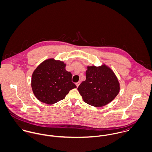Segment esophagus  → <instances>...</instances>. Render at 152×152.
Masks as SVG:
<instances>
[{
    "mask_svg": "<svg viewBox=\"0 0 152 152\" xmlns=\"http://www.w3.org/2000/svg\"><path fill=\"white\" fill-rule=\"evenodd\" d=\"M80 82H78V83H77L75 84V85H76L77 87H78V86H80Z\"/></svg>",
    "mask_w": 152,
    "mask_h": 152,
    "instance_id": "34e87169",
    "label": "esophagus"
}]
</instances>
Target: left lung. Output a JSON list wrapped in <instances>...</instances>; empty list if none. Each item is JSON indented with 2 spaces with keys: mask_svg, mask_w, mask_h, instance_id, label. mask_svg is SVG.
Instances as JSON below:
<instances>
[{
  "mask_svg": "<svg viewBox=\"0 0 152 152\" xmlns=\"http://www.w3.org/2000/svg\"><path fill=\"white\" fill-rule=\"evenodd\" d=\"M78 90L85 102L101 107L115 98L119 92L120 84L114 72L107 65L88 66L86 80Z\"/></svg>",
  "mask_w": 152,
  "mask_h": 152,
  "instance_id": "1",
  "label": "left lung"
}]
</instances>
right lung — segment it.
Segmentation results:
<instances>
[{"label": "right lung", "instance_id": "right-lung-1", "mask_svg": "<svg viewBox=\"0 0 152 152\" xmlns=\"http://www.w3.org/2000/svg\"><path fill=\"white\" fill-rule=\"evenodd\" d=\"M65 65L63 61L49 58L33 71L31 88L40 102L54 104L64 99L71 89L77 87L71 81V73L66 71Z\"/></svg>", "mask_w": 152, "mask_h": 152}]
</instances>
